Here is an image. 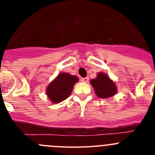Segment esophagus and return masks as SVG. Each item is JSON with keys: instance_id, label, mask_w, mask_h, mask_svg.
I'll list each match as a JSON object with an SVG mask.
<instances>
[{"instance_id": "esophagus-1", "label": "esophagus", "mask_w": 155, "mask_h": 155, "mask_svg": "<svg viewBox=\"0 0 155 155\" xmlns=\"http://www.w3.org/2000/svg\"><path fill=\"white\" fill-rule=\"evenodd\" d=\"M81 81L82 82H84V83H87V82H88L89 81V78H83L81 79Z\"/></svg>"}]
</instances>
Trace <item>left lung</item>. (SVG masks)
Segmentation results:
<instances>
[{
  "label": "left lung",
  "mask_w": 155,
  "mask_h": 155,
  "mask_svg": "<svg viewBox=\"0 0 155 155\" xmlns=\"http://www.w3.org/2000/svg\"><path fill=\"white\" fill-rule=\"evenodd\" d=\"M95 94L101 98H107L114 96L117 91L115 83L106 74L99 72L97 78L90 81Z\"/></svg>",
  "instance_id": "1"
}]
</instances>
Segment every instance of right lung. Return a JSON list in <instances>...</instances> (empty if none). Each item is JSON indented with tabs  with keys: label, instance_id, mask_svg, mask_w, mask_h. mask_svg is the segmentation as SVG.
Wrapping results in <instances>:
<instances>
[{
	"label": "right lung",
	"instance_id": "obj_1",
	"mask_svg": "<svg viewBox=\"0 0 155 155\" xmlns=\"http://www.w3.org/2000/svg\"><path fill=\"white\" fill-rule=\"evenodd\" d=\"M78 78L68 73H61L47 87L46 94L52 103H60L68 98Z\"/></svg>",
	"mask_w": 155,
	"mask_h": 155
}]
</instances>
